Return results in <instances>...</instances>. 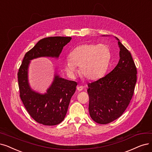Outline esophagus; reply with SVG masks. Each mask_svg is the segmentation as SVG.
<instances>
[{
  "label": "esophagus",
  "instance_id": "34e87169",
  "mask_svg": "<svg viewBox=\"0 0 152 152\" xmlns=\"http://www.w3.org/2000/svg\"><path fill=\"white\" fill-rule=\"evenodd\" d=\"M77 90L78 91H82V90H83V86H78L77 87Z\"/></svg>",
  "mask_w": 152,
  "mask_h": 152
}]
</instances>
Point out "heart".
Returning <instances> with one entry per match:
<instances>
[{"instance_id":"b5f03b06","label":"heart","mask_w":152,"mask_h":152,"mask_svg":"<svg viewBox=\"0 0 152 152\" xmlns=\"http://www.w3.org/2000/svg\"><path fill=\"white\" fill-rule=\"evenodd\" d=\"M111 56V50L107 45L84 44L72 50L70 58L65 60V69L70 75L74 76L77 66H79L82 77L88 80H95L105 74Z\"/></svg>"}]
</instances>
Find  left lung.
<instances>
[{
	"instance_id": "8db88e82",
	"label": "left lung",
	"mask_w": 152,
	"mask_h": 152,
	"mask_svg": "<svg viewBox=\"0 0 152 152\" xmlns=\"http://www.w3.org/2000/svg\"><path fill=\"white\" fill-rule=\"evenodd\" d=\"M116 39L120 48L117 65L106 76L88 83L90 115L100 124L110 123L123 114L137 82V71L131 53Z\"/></svg>"
}]
</instances>
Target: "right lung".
Masks as SVG:
<instances>
[{"instance_id":"add662e5","label":"right lung","mask_w":152,"mask_h":152,"mask_svg":"<svg viewBox=\"0 0 152 152\" xmlns=\"http://www.w3.org/2000/svg\"><path fill=\"white\" fill-rule=\"evenodd\" d=\"M71 39L70 37H50L41 39L26 53L18 72L20 96L23 104L30 117L44 125H56L64 120L77 83L56 74L45 94L36 92L30 88L28 81L30 61L42 57L58 58L63 47Z\"/></svg>"}]
</instances>
